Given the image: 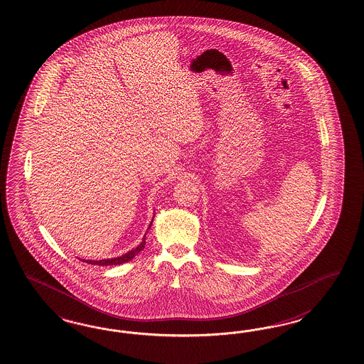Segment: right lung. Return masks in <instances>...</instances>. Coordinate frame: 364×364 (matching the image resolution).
I'll list each match as a JSON object with an SVG mask.
<instances>
[{"label": "right lung", "instance_id": "add662e5", "mask_svg": "<svg viewBox=\"0 0 364 364\" xmlns=\"http://www.w3.org/2000/svg\"><path fill=\"white\" fill-rule=\"evenodd\" d=\"M152 221H154V219H152ZM152 221H151V224H149V228H151V225H152ZM144 247H145V235H144L141 242H140L136 248H133V250H131L129 252H127V254H124L122 256H119V257H112V259H102V260H85V259H84L82 262H85V263H88V264L95 265L122 264V263H127V262L132 260L133 257H134L136 255L140 254V252L143 251Z\"/></svg>", "mask_w": 364, "mask_h": 364}]
</instances>
